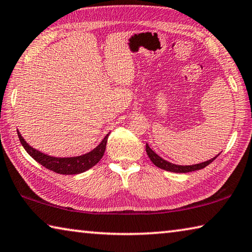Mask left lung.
<instances>
[{
    "label": "left lung",
    "instance_id": "8db88e82",
    "mask_svg": "<svg viewBox=\"0 0 252 252\" xmlns=\"http://www.w3.org/2000/svg\"><path fill=\"white\" fill-rule=\"evenodd\" d=\"M146 150L148 153V157L150 158V160L152 161L153 164H156L158 168L160 169H163L165 171H171V172H177V173H187V172H191V171H195V170H200V169H203L206 168L208 164H210L211 162L216 159L217 157L212 158V159L208 160V161H204L202 163H198V164H192V165H178V164H173L171 162H168L167 160H163L161 157H159L157 155L155 151L151 150V148L148 146H146Z\"/></svg>",
    "mask_w": 252,
    "mask_h": 252
}]
</instances>
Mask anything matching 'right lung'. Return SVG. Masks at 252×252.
I'll list each match as a JSON object with an SVG mask.
<instances>
[{"label": "right lung", "mask_w": 252, "mask_h": 252, "mask_svg": "<svg viewBox=\"0 0 252 252\" xmlns=\"http://www.w3.org/2000/svg\"><path fill=\"white\" fill-rule=\"evenodd\" d=\"M18 135L21 143H22L23 148L25 149V151H27L34 160L43 165L44 168L52 170V171L60 174H78L87 171V170L91 169L92 167H94L97 162L101 160V158L104 155L109 133L104 136V139L102 140L99 146L93 149L92 151L85 153L83 156L71 158H55L44 155V153L37 151L31 146H29L27 141L22 138V135L20 134L19 130Z\"/></svg>", "instance_id": "add662e5"}]
</instances>
